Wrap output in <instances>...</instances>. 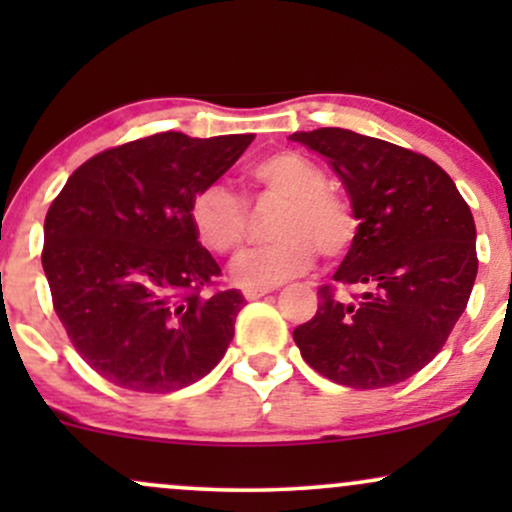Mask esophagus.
Returning a JSON list of instances; mask_svg holds the SVG:
<instances>
[{"label":"esophagus","instance_id":"obj_1","mask_svg":"<svg viewBox=\"0 0 512 512\" xmlns=\"http://www.w3.org/2000/svg\"><path fill=\"white\" fill-rule=\"evenodd\" d=\"M267 293H272V289H252V286H248V289H243V296L248 298V301H257V298H264Z\"/></svg>","mask_w":512,"mask_h":512}]
</instances>
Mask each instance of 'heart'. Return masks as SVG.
Returning a JSON list of instances; mask_svg holds the SVG:
<instances>
[{
    "label": "heart",
    "mask_w": 512,
    "mask_h": 512,
    "mask_svg": "<svg viewBox=\"0 0 512 512\" xmlns=\"http://www.w3.org/2000/svg\"><path fill=\"white\" fill-rule=\"evenodd\" d=\"M250 178L269 195L286 199L274 236L279 240L248 250L233 262L243 286H279L308 272L317 250L342 257L356 236V219L342 197L327 190L325 170L296 151H276L250 168ZM190 221L204 248L231 255L248 238V207L231 187L211 182L192 197Z\"/></svg>",
    "instance_id": "1"
}]
</instances>
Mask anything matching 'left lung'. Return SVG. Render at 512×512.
Listing matches in <instances>:
<instances>
[{
  "label": "left lung",
  "instance_id": "obj_1",
  "mask_svg": "<svg viewBox=\"0 0 512 512\" xmlns=\"http://www.w3.org/2000/svg\"><path fill=\"white\" fill-rule=\"evenodd\" d=\"M327 158L358 221L313 320L293 330L310 368L332 383L378 390L419 373L443 349L477 279V228L455 182L431 158L342 127L293 132Z\"/></svg>",
  "mask_w": 512,
  "mask_h": 512
}]
</instances>
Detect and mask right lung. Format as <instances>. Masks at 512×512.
I'll return each mask as SVG.
<instances>
[{
    "instance_id": "1",
    "label": "right lung",
    "mask_w": 512,
    "mask_h": 512,
    "mask_svg": "<svg viewBox=\"0 0 512 512\" xmlns=\"http://www.w3.org/2000/svg\"><path fill=\"white\" fill-rule=\"evenodd\" d=\"M252 134L161 132L88 158L45 216L43 269L81 358L117 387L175 392L226 354L243 293L204 296L221 267L197 240L192 197Z\"/></svg>"
}]
</instances>
